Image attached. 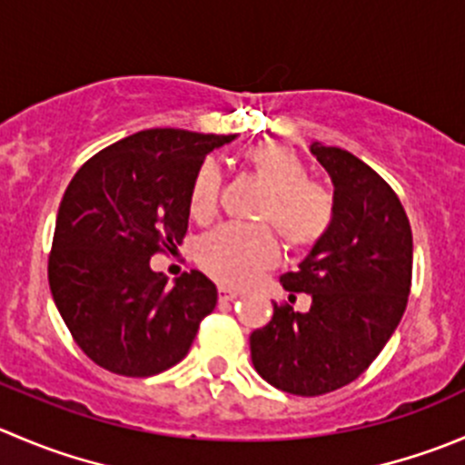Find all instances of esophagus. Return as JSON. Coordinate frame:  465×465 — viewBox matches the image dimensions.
I'll list each match as a JSON object with an SVG mask.
<instances>
[{"label": "esophagus", "mask_w": 465, "mask_h": 465, "mask_svg": "<svg viewBox=\"0 0 465 465\" xmlns=\"http://www.w3.org/2000/svg\"><path fill=\"white\" fill-rule=\"evenodd\" d=\"M238 295H241V292L233 291V288H229V286H220L218 288V300L220 302H232V300H236Z\"/></svg>", "instance_id": "34e87169"}]
</instances>
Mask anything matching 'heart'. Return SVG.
Instances as JSON below:
<instances>
[{
    "mask_svg": "<svg viewBox=\"0 0 465 465\" xmlns=\"http://www.w3.org/2000/svg\"><path fill=\"white\" fill-rule=\"evenodd\" d=\"M247 173L265 188L256 218L272 224L291 250L306 252L327 238L336 220V195L327 183L309 179V168L292 147L259 143L242 152ZM223 174L204 161L193 177L188 211L197 223L215 218ZM268 224H227L200 238L195 259L206 274L227 286H245L279 259L277 236Z\"/></svg>",
    "mask_w": 465,
    "mask_h": 465,
    "instance_id": "b5f03b06",
    "label": "heart"
}]
</instances>
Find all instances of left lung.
Here are the masks:
<instances>
[{"mask_svg": "<svg viewBox=\"0 0 465 465\" xmlns=\"http://www.w3.org/2000/svg\"><path fill=\"white\" fill-rule=\"evenodd\" d=\"M333 182L336 220L297 272L279 282L306 313L277 304L250 336L252 363L274 389L302 398L331 393L371 368L402 320L411 292L413 238L393 188L341 147L311 145Z\"/></svg>", "mask_w": 465, "mask_h": 465, "instance_id": "8db88e82", "label": "left lung"}]
</instances>
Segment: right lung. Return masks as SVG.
Masks as SVG:
<instances>
[{
    "label": "right lung",
    "mask_w": 465,
    "mask_h": 465,
    "mask_svg": "<svg viewBox=\"0 0 465 465\" xmlns=\"http://www.w3.org/2000/svg\"><path fill=\"white\" fill-rule=\"evenodd\" d=\"M233 136L145 129L72 177L56 215L49 288L76 345L99 368L152 377L182 361L218 291L191 270L168 286L150 259L188 232V193L206 154Z\"/></svg>",
    "instance_id": "1"
}]
</instances>
